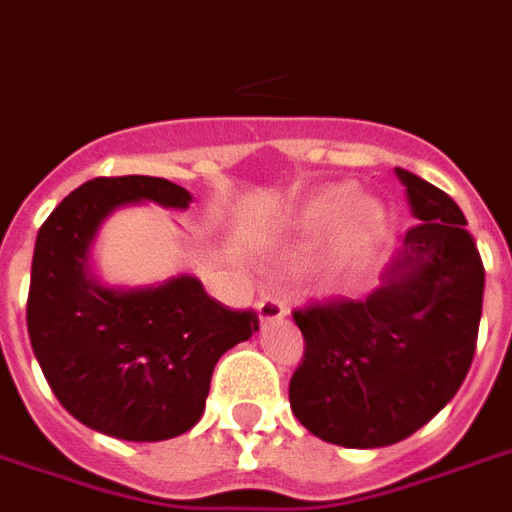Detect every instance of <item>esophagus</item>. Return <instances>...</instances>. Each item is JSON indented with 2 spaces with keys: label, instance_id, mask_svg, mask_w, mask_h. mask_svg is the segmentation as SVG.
Returning a JSON list of instances; mask_svg holds the SVG:
<instances>
[{
  "label": "esophagus",
  "instance_id": "obj_1",
  "mask_svg": "<svg viewBox=\"0 0 512 512\" xmlns=\"http://www.w3.org/2000/svg\"><path fill=\"white\" fill-rule=\"evenodd\" d=\"M257 315H260V321H276V318H284L286 315V305L284 299L276 297V294H265V297L257 299Z\"/></svg>",
  "mask_w": 512,
  "mask_h": 512
}]
</instances>
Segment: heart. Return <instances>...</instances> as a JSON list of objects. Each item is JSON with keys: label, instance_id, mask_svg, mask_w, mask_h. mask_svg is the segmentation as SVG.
I'll list each match as a JSON object with an SVG mask.
<instances>
[{"label": "heart", "instance_id": "obj_1", "mask_svg": "<svg viewBox=\"0 0 512 512\" xmlns=\"http://www.w3.org/2000/svg\"><path fill=\"white\" fill-rule=\"evenodd\" d=\"M352 207V191L350 189H334L318 197L307 210L305 223L310 228H326L331 226L336 218H342ZM355 226L360 231V239H371L376 234V228L381 226V210L371 202L355 207Z\"/></svg>", "mask_w": 512, "mask_h": 512}]
</instances>
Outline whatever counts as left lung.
I'll return each mask as SVG.
<instances>
[{
	"mask_svg": "<svg viewBox=\"0 0 512 512\" xmlns=\"http://www.w3.org/2000/svg\"><path fill=\"white\" fill-rule=\"evenodd\" d=\"M421 223L368 299H310L292 313L305 355L289 381L297 421L339 447H386L426 426L473 363L484 263L450 194L397 168Z\"/></svg>",
	"mask_w": 512,
	"mask_h": 512,
	"instance_id": "left-lung-1",
	"label": "left lung"
}]
</instances>
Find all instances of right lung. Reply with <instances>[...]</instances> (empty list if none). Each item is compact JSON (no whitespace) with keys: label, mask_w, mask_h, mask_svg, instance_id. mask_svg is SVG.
I'll list each match as a JSON object with an SVG mask.
<instances>
[{"label":"right lung","mask_w":512,"mask_h":512,"mask_svg":"<svg viewBox=\"0 0 512 512\" xmlns=\"http://www.w3.org/2000/svg\"><path fill=\"white\" fill-rule=\"evenodd\" d=\"M141 199L189 207L191 194L165 178H94L54 207L36 236L26 321L44 378L73 418L126 442H162L202 418L215 363L260 321L191 276L136 292L89 276L99 223Z\"/></svg>","instance_id":"obj_1"}]
</instances>
